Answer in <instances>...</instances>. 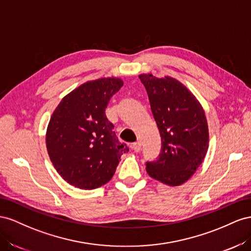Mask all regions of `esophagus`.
I'll use <instances>...</instances> for the list:
<instances>
[{
  "label": "esophagus",
  "instance_id": "34e87169",
  "mask_svg": "<svg viewBox=\"0 0 251 251\" xmlns=\"http://www.w3.org/2000/svg\"><path fill=\"white\" fill-rule=\"evenodd\" d=\"M130 148L132 151L134 152H139L141 150V143L140 142H135V143H132V144L130 145Z\"/></svg>",
  "mask_w": 251,
  "mask_h": 251
}]
</instances>
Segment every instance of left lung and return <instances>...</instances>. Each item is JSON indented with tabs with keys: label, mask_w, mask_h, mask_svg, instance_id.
I'll use <instances>...</instances> for the list:
<instances>
[{
	"label": "left lung",
	"mask_w": 251,
	"mask_h": 251,
	"mask_svg": "<svg viewBox=\"0 0 251 251\" xmlns=\"http://www.w3.org/2000/svg\"><path fill=\"white\" fill-rule=\"evenodd\" d=\"M161 135L157 159L146 162L147 174L169 186L185 183L201 165L208 149V125L196 97L171 76L139 75Z\"/></svg>",
	"instance_id": "8db88e82"
}]
</instances>
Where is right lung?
<instances>
[{
    "label": "right lung",
    "mask_w": 251,
    "mask_h": 251,
    "mask_svg": "<svg viewBox=\"0 0 251 251\" xmlns=\"http://www.w3.org/2000/svg\"><path fill=\"white\" fill-rule=\"evenodd\" d=\"M119 77H102L78 86L50 118L46 147L58 174L80 189H95L111 180L129 151L119 142L105 114L111 97L123 86Z\"/></svg>",
    "instance_id": "obj_1"
}]
</instances>
